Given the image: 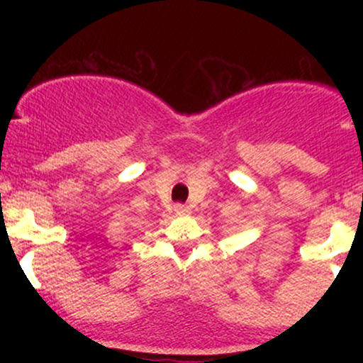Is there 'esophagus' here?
<instances>
[{
	"label": "esophagus",
	"instance_id": "obj_1",
	"mask_svg": "<svg viewBox=\"0 0 363 363\" xmlns=\"http://www.w3.org/2000/svg\"><path fill=\"white\" fill-rule=\"evenodd\" d=\"M174 211H176V215H187V213H191V208L186 206V205H181V203H177V205L174 206Z\"/></svg>",
	"mask_w": 363,
	"mask_h": 363
}]
</instances>
